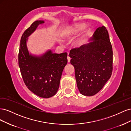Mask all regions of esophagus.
I'll return each mask as SVG.
<instances>
[{
    "label": "esophagus",
    "mask_w": 131,
    "mask_h": 131,
    "mask_svg": "<svg viewBox=\"0 0 131 131\" xmlns=\"http://www.w3.org/2000/svg\"><path fill=\"white\" fill-rule=\"evenodd\" d=\"M67 59H68V62H69L70 61V57L69 56H67Z\"/></svg>",
    "instance_id": "esophagus-1"
}]
</instances>
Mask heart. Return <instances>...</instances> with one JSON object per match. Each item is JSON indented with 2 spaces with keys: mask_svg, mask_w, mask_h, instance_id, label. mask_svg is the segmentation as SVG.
Segmentation results:
<instances>
[{
  "mask_svg": "<svg viewBox=\"0 0 131 131\" xmlns=\"http://www.w3.org/2000/svg\"><path fill=\"white\" fill-rule=\"evenodd\" d=\"M85 26L83 25H77L72 27L69 29H67L65 31V34L66 35H71L75 34L79 32H80L81 30L84 29Z\"/></svg>",
  "mask_w": 131,
  "mask_h": 131,
  "instance_id": "1",
  "label": "heart"
}]
</instances>
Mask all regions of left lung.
<instances>
[{"mask_svg":"<svg viewBox=\"0 0 131 131\" xmlns=\"http://www.w3.org/2000/svg\"><path fill=\"white\" fill-rule=\"evenodd\" d=\"M91 40L93 41L72 49L69 54L78 88L87 96L97 93L113 72V49L106 27H98Z\"/></svg>","mask_w":131,"mask_h":131,"instance_id":"8db88e82","label":"left lung"}]
</instances>
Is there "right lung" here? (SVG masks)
<instances>
[{"label": "right lung", "instance_id": "obj_1", "mask_svg": "<svg viewBox=\"0 0 131 131\" xmlns=\"http://www.w3.org/2000/svg\"><path fill=\"white\" fill-rule=\"evenodd\" d=\"M44 23L36 21L22 35L18 53V66L25 85L38 96L47 98L56 94L59 86L62 74L67 64V53H53L51 50L41 56L29 53L27 47L28 37L38 26Z\"/></svg>", "mask_w": 131, "mask_h": 131}]
</instances>
